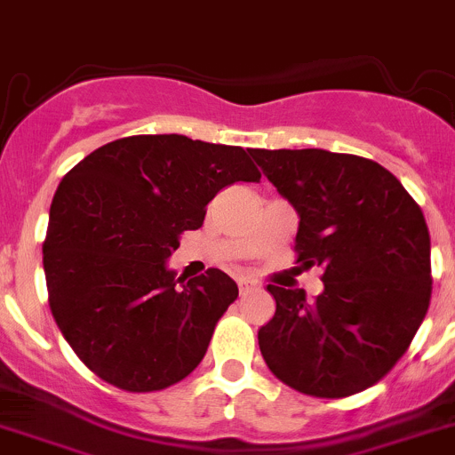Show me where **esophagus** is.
<instances>
[{"label":"esophagus","instance_id":"1","mask_svg":"<svg viewBox=\"0 0 455 455\" xmlns=\"http://www.w3.org/2000/svg\"><path fill=\"white\" fill-rule=\"evenodd\" d=\"M251 287H253V283L249 278H237V290H240V294H247Z\"/></svg>","mask_w":455,"mask_h":455}]
</instances>
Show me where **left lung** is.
<instances>
[{"label": "left lung", "mask_w": 455, "mask_h": 455, "mask_svg": "<svg viewBox=\"0 0 455 455\" xmlns=\"http://www.w3.org/2000/svg\"><path fill=\"white\" fill-rule=\"evenodd\" d=\"M296 208V262L323 269V294L267 285L275 314L258 332L283 384L339 400L384 379L409 350L431 300L422 208L384 165L318 150H253Z\"/></svg>", "instance_id": "left-lung-1"}]
</instances>
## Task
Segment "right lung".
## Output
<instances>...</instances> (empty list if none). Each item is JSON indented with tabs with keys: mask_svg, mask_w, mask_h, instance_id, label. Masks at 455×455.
Segmentation results:
<instances>
[{
	"mask_svg": "<svg viewBox=\"0 0 455 455\" xmlns=\"http://www.w3.org/2000/svg\"><path fill=\"white\" fill-rule=\"evenodd\" d=\"M260 172L237 146L137 134L93 150L62 177L42 242L49 307L80 362L127 393L188 377L237 299L220 269L177 286L165 260L206 204Z\"/></svg>",
	"mask_w": 455,
	"mask_h": 455,
	"instance_id": "right-lung-1",
	"label": "right lung"
}]
</instances>
